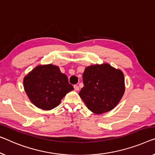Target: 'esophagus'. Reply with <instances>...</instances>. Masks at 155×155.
Returning a JSON list of instances; mask_svg holds the SVG:
<instances>
[{"label":"esophagus","instance_id":"esophagus-1","mask_svg":"<svg viewBox=\"0 0 155 155\" xmlns=\"http://www.w3.org/2000/svg\"><path fill=\"white\" fill-rule=\"evenodd\" d=\"M74 90H75L76 91H79V87H78V85H74Z\"/></svg>","mask_w":155,"mask_h":155}]
</instances>
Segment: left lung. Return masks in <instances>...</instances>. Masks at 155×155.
Listing matches in <instances>:
<instances>
[{
  "mask_svg": "<svg viewBox=\"0 0 155 155\" xmlns=\"http://www.w3.org/2000/svg\"><path fill=\"white\" fill-rule=\"evenodd\" d=\"M83 81L84 86L78 94L87 108L95 114L114 109L125 91L122 71L108 63L85 68Z\"/></svg>",
  "mask_w": 155,
  "mask_h": 155,
  "instance_id": "left-lung-1",
  "label": "left lung"
}]
</instances>
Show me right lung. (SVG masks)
Returning <instances> with one entry per match:
<instances>
[{"label": "right lung", "instance_id": "1", "mask_svg": "<svg viewBox=\"0 0 155 155\" xmlns=\"http://www.w3.org/2000/svg\"><path fill=\"white\" fill-rule=\"evenodd\" d=\"M24 87L31 102L46 110L58 107L66 94L74 90L67 76L52 64L35 67L24 78Z\"/></svg>", "mask_w": 155, "mask_h": 155}]
</instances>
